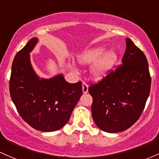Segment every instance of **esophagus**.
<instances>
[{
	"instance_id": "obj_1",
	"label": "esophagus",
	"mask_w": 159,
	"mask_h": 159,
	"mask_svg": "<svg viewBox=\"0 0 159 159\" xmlns=\"http://www.w3.org/2000/svg\"><path fill=\"white\" fill-rule=\"evenodd\" d=\"M82 90L84 93H86L88 92V85L85 82L82 83Z\"/></svg>"
}]
</instances>
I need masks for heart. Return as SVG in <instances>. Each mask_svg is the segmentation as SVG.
<instances>
[{
	"label": "heart",
	"instance_id": "obj_1",
	"mask_svg": "<svg viewBox=\"0 0 159 159\" xmlns=\"http://www.w3.org/2000/svg\"><path fill=\"white\" fill-rule=\"evenodd\" d=\"M106 51L105 47H97L85 50L78 57L80 63L88 64L96 62L92 69V73L97 79L103 78L114 67L117 61V54L114 51Z\"/></svg>",
	"mask_w": 159,
	"mask_h": 159
}]
</instances>
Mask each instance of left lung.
<instances>
[{
  "instance_id": "8db88e82",
  "label": "left lung",
  "mask_w": 159,
  "mask_h": 159,
  "mask_svg": "<svg viewBox=\"0 0 159 159\" xmlns=\"http://www.w3.org/2000/svg\"><path fill=\"white\" fill-rule=\"evenodd\" d=\"M125 41L121 65L88 88L93 97V121L108 133L130 128L140 117L150 93L151 76L146 56L131 40Z\"/></svg>"
}]
</instances>
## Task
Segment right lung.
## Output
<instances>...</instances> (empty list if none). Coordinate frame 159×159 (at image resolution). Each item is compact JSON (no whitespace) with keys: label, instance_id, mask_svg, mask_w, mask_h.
<instances>
[{"label":"right lung","instance_id":"1","mask_svg":"<svg viewBox=\"0 0 159 159\" xmlns=\"http://www.w3.org/2000/svg\"><path fill=\"white\" fill-rule=\"evenodd\" d=\"M33 38L15 56L10 78L12 100L28 125L44 132L60 130L70 118L83 93L81 81L68 83L62 75L40 79L31 67L29 53L37 43Z\"/></svg>","mask_w":159,"mask_h":159}]
</instances>
